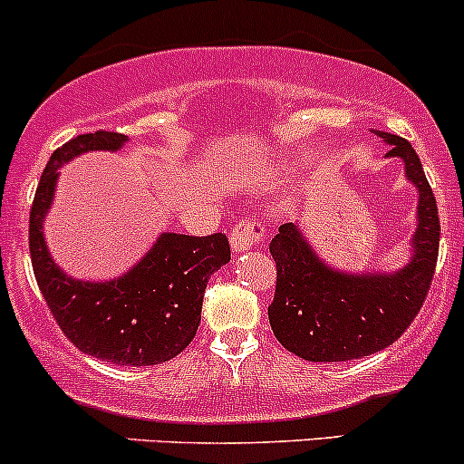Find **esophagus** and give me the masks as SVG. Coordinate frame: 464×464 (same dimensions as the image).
Wrapping results in <instances>:
<instances>
[{
    "instance_id": "34e87169",
    "label": "esophagus",
    "mask_w": 464,
    "mask_h": 464,
    "mask_svg": "<svg viewBox=\"0 0 464 464\" xmlns=\"http://www.w3.org/2000/svg\"><path fill=\"white\" fill-rule=\"evenodd\" d=\"M265 232L267 230H265L263 223L256 221V218H238L230 237L234 252H246L249 247H256L265 238Z\"/></svg>"
}]
</instances>
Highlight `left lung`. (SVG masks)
Here are the masks:
<instances>
[{
    "label": "left lung",
    "mask_w": 464,
    "mask_h": 464,
    "mask_svg": "<svg viewBox=\"0 0 464 464\" xmlns=\"http://www.w3.org/2000/svg\"><path fill=\"white\" fill-rule=\"evenodd\" d=\"M390 144L388 155L405 162L419 188L414 254L394 274H344L324 263L294 223L269 243L276 260V294L269 324L276 340L306 362H351L383 351L399 340L423 306L436 272L440 241L439 208L412 144L374 131Z\"/></svg>",
    "instance_id": "left-lung-1"
}]
</instances>
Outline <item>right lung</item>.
<instances>
[{"mask_svg":"<svg viewBox=\"0 0 464 464\" xmlns=\"http://www.w3.org/2000/svg\"><path fill=\"white\" fill-rule=\"evenodd\" d=\"M124 142L122 133L96 131L52 153L30 210V258L52 317L78 351L118 366H153L179 355L199 329L208 278L230 260L226 234H160L131 272L109 283L70 278L44 238L61 166L87 150H118Z\"/></svg>","mask_w":464,"mask_h":464,"instance_id":"obj_1","label":"right lung"}]
</instances>
